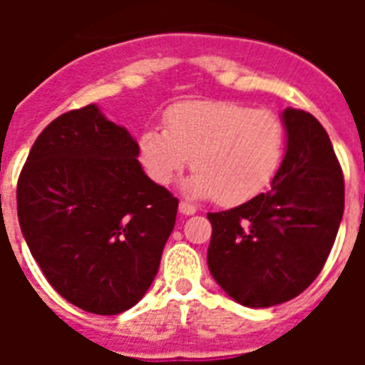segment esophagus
I'll return each instance as SVG.
<instances>
[{
  "instance_id": "esophagus-1",
  "label": "esophagus",
  "mask_w": 365,
  "mask_h": 365,
  "mask_svg": "<svg viewBox=\"0 0 365 365\" xmlns=\"http://www.w3.org/2000/svg\"><path fill=\"white\" fill-rule=\"evenodd\" d=\"M195 212H197V208H195L193 205H189V202H180V214H183V216H193Z\"/></svg>"
}]
</instances>
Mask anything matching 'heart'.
<instances>
[{
  "instance_id": "heart-1",
  "label": "heart",
  "mask_w": 365,
  "mask_h": 365,
  "mask_svg": "<svg viewBox=\"0 0 365 365\" xmlns=\"http://www.w3.org/2000/svg\"><path fill=\"white\" fill-rule=\"evenodd\" d=\"M284 155V126L274 113L237 102H183L166 113V130L140 136V159L153 182L166 185L191 159L185 189L235 206L271 183Z\"/></svg>"
}]
</instances>
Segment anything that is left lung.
I'll return each mask as SVG.
<instances>
[{
    "instance_id": "1",
    "label": "left lung",
    "mask_w": 365,
    "mask_h": 365,
    "mask_svg": "<svg viewBox=\"0 0 365 365\" xmlns=\"http://www.w3.org/2000/svg\"><path fill=\"white\" fill-rule=\"evenodd\" d=\"M288 148L271 191L208 214V269L220 288L252 309L297 297L320 274L345 210V180L324 126L286 108Z\"/></svg>"
}]
</instances>
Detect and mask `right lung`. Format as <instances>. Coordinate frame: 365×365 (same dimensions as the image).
<instances>
[{
	"mask_svg": "<svg viewBox=\"0 0 365 365\" xmlns=\"http://www.w3.org/2000/svg\"><path fill=\"white\" fill-rule=\"evenodd\" d=\"M140 148L98 106L56 117L37 136L16 185L24 240L71 305L119 314L159 271L178 199L151 182Z\"/></svg>",
	"mask_w": 365,
	"mask_h": 365,
	"instance_id": "obj_1",
	"label": "right lung"
}]
</instances>
